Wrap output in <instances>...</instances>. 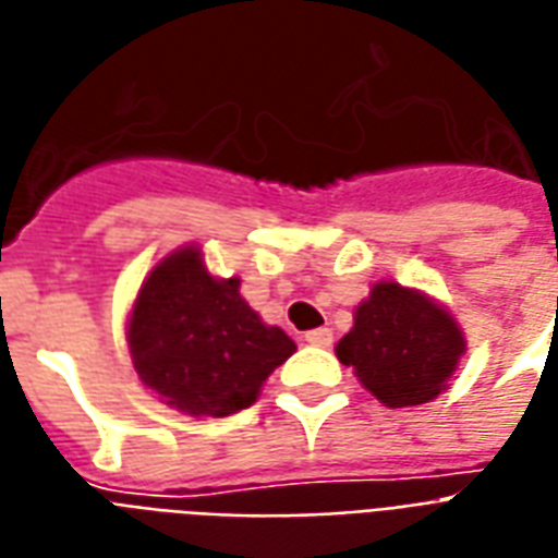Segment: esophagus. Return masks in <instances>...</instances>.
I'll return each instance as SVG.
<instances>
[{"instance_id":"esophagus-1","label":"esophagus","mask_w":558,"mask_h":558,"mask_svg":"<svg viewBox=\"0 0 558 558\" xmlns=\"http://www.w3.org/2000/svg\"><path fill=\"white\" fill-rule=\"evenodd\" d=\"M306 341H308V344H315V348H329V344H332V332H329L327 327L308 329Z\"/></svg>"}]
</instances>
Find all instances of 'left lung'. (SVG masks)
I'll return each mask as SVG.
<instances>
[{"mask_svg":"<svg viewBox=\"0 0 558 558\" xmlns=\"http://www.w3.org/2000/svg\"><path fill=\"white\" fill-rule=\"evenodd\" d=\"M466 353L461 324L434 296L398 282H374L336 344L341 365L386 408L428 404L449 386Z\"/></svg>","mask_w":558,"mask_h":558,"instance_id":"1","label":"left lung"}]
</instances>
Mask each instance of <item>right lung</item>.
<instances>
[{
    "mask_svg": "<svg viewBox=\"0 0 558 558\" xmlns=\"http://www.w3.org/2000/svg\"><path fill=\"white\" fill-rule=\"evenodd\" d=\"M128 351L145 389L186 416L222 418L250 408L264 380L296 351L240 296V279L207 270L202 246L150 267L130 306Z\"/></svg>",
    "mask_w": 558,
    "mask_h": 558,
    "instance_id": "1",
    "label": "right lung"
}]
</instances>
